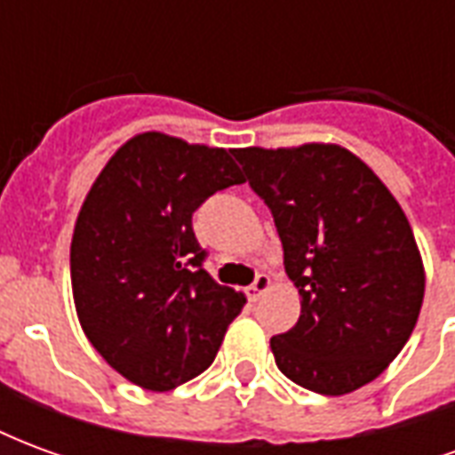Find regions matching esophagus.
Listing matches in <instances>:
<instances>
[{"label":"esophagus","mask_w":455,"mask_h":455,"mask_svg":"<svg viewBox=\"0 0 455 455\" xmlns=\"http://www.w3.org/2000/svg\"><path fill=\"white\" fill-rule=\"evenodd\" d=\"M267 290H270V277L260 273V275L256 277V283L246 290L248 299H251V302H256V299H260V295H266Z\"/></svg>","instance_id":"esophagus-1"}]
</instances>
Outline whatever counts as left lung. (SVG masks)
<instances>
[{
    "mask_svg": "<svg viewBox=\"0 0 455 455\" xmlns=\"http://www.w3.org/2000/svg\"><path fill=\"white\" fill-rule=\"evenodd\" d=\"M231 153L273 212L299 290L297 324L270 339L277 368L319 395L368 385L404 348L424 302V263L400 202L339 143Z\"/></svg>",
    "mask_w": 455,
    "mask_h": 455,
    "instance_id": "1",
    "label": "left lung"
}]
</instances>
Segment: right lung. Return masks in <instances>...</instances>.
Listing matches in <instances>:
<instances>
[{
    "label": "right lung",
    "instance_id": "1",
    "mask_svg": "<svg viewBox=\"0 0 455 455\" xmlns=\"http://www.w3.org/2000/svg\"><path fill=\"white\" fill-rule=\"evenodd\" d=\"M241 182L231 150L146 131L116 148L84 197L70 243L75 312L104 361L143 390L207 371L246 305L202 267L192 231L195 209Z\"/></svg>",
    "mask_w": 455,
    "mask_h": 455
}]
</instances>
